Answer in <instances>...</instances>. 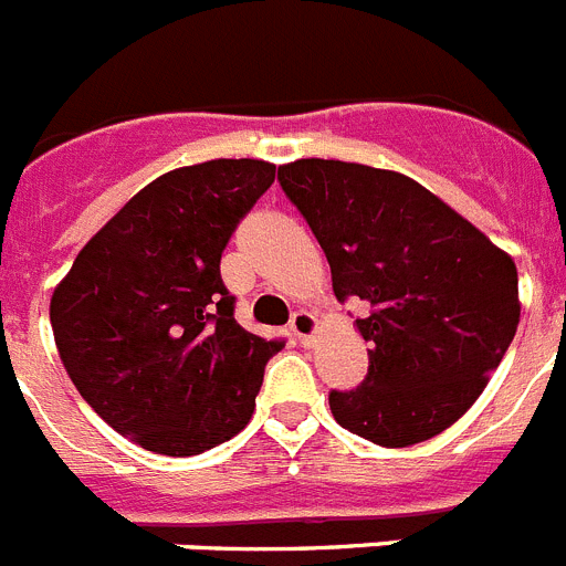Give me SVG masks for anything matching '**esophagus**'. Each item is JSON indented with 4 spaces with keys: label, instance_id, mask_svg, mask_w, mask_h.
<instances>
[{
    "label": "esophagus",
    "instance_id": "obj_1",
    "mask_svg": "<svg viewBox=\"0 0 566 566\" xmlns=\"http://www.w3.org/2000/svg\"><path fill=\"white\" fill-rule=\"evenodd\" d=\"M289 328H292V334L297 337L300 345H312L314 334H317V317H314L312 312H294Z\"/></svg>",
    "mask_w": 566,
    "mask_h": 566
}]
</instances>
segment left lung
I'll return each instance as SVG.
<instances>
[{
    "instance_id": "obj_1",
    "label": "left lung",
    "mask_w": 566,
    "mask_h": 566,
    "mask_svg": "<svg viewBox=\"0 0 566 566\" xmlns=\"http://www.w3.org/2000/svg\"><path fill=\"white\" fill-rule=\"evenodd\" d=\"M277 181L326 252L339 303H368V374L328 394L334 419L382 448L451 428L516 337L513 258L391 169L300 158Z\"/></svg>"
}]
</instances>
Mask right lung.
<instances>
[{
    "label": "right lung",
    "mask_w": 566,
    "mask_h": 566,
    "mask_svg": "<svg viewBox=\"0 0 566 566\" xmlns=\"http://www.w3.org/2000/svg\"><path fill=\"white\" fill-rule=\"evenodd\" d=\"M274 164L218 158L155 178L90 238L50 300L59 357L122 437L195 457L243 431L283 339L234 319L221 254Z\"/></svg>",
    "instance_id": "right-lung-1"
}]
</instances>
